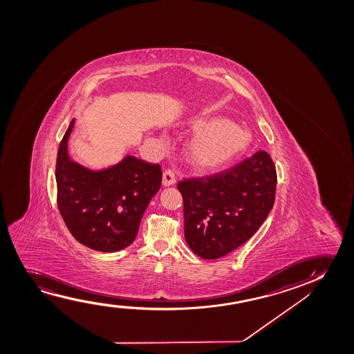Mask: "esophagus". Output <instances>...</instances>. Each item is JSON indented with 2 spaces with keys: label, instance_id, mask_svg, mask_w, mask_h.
I'll use <instances>...</instances> for the list:
<instances>
[{
  "label": "esophagus",
  "instance_id": "1",
  "mask_svg": "<svg viewBox=\"0 0 354 354\" xmlns=\"http://www.w3.org/2000/svg\"><path fill=\"white\" fill-rule=\"evenodd\" d=\"M162 183H163V185H165V186H170V185L174 184V170L165 169V171H163V180H162Z\"/></svg>",
  "mask_w": 354,
  "mask_h": 354
}]
</instances>
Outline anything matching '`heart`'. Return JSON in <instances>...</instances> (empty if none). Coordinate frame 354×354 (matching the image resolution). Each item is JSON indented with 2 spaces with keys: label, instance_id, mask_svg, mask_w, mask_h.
Wrapping results in <instances>:
<instances>
[{
  "label": "heart",
  "instance_id": "heart-1",
  "mask_svg": "<svg viewBox=\"0 0 354 354\" xmlns=\"http://www.w3.org/2000/svg\"><path fill=\"white\" fill-rule=\"evenodd\" d=\"M198 136L189 142V158L194 165L212 169L227 163L247 147L250 134L225 120L196 124Z\"/></svg>",
  "mask_w": 354,
  "mask_h": 354
}]
</instances>
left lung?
I'll use <instances>...</instances> for the list:
<instances>
[{
    "label": "left lung",
    "instance_id": "1",
    "mask_svg": "<svg viewBox=\"0 0 354 354\" xmlns=\"http://www.w3.org/2000/svg\"><path fill=\"white\" fill-rule=\"evenodd\" d=\"M276 185V165L266 151L215 174L179 181L192 252L218 259L247 242L273 208Z\"/></svg>",
    "mask_w": 354,
    "mask_h": 354
}]
</instances>
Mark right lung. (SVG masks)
Wrapping results in <instances>:
<instances>
[{"mask_svg": "<svg viewBox=\"0 0 354 354\" xmlns=\"http://www.w3.org/2000/svg\"><path fill=\"white\" fill-rule=\"evenodd\" d=\"M73 122L57 155L59 212L77 242L97 252H118L136 239L142 214L160 189V165L128 156L109 169H86L68 158Z\"/></svg>", "mask_w": 354, "mask_h": 354, "instance_id": "obj_1", "label": "right lung"}]
</instances>
